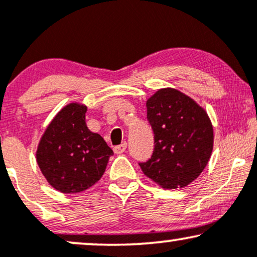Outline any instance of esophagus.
<instances>
[{
	"mask_svg": "<svg viewBox=\"0 0 257 257\" xmlns=\"http://www.w3.org/2000/svg\"><path fill=\"white\" fill-rule=\"evenodd\" d=\"M125 150H126V143H123L118 146H114L113 151H114V153H117V155H120V153L125 152Z\"/></svg>",
	"mask_w": 257,
	"mask_h": 257,
	"instance_id": "34e87169",
	"label": "esophagus"
}]
</instances>
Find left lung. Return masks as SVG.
<instances>
[{"label":"left lung","instance_id":"8db88e82","mask_svg":"<svg viewBox=\"0 0 257 257\" xmlns=\"http://www.w3.org/2000/svg\"><path fill=\"white\" fill-rule=\"evenodd\" d=\"M146 107L155 147L151 158L139 166L163 188L185 187L198 178L210 158V119L194 100L173 88L156 91Z\"/></svg>","mask_w":257,"mask_h":257}]
</instances>
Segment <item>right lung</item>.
<instances>
[{
	"mask_svg": "<svg viewBox=\"0 0 257 257\" xmlns=\"http://www.w3.org/2000/svg\"><path fill=\"white\" fill-rule=\"evenodd\" d=\"M87 107L65 106L47 126L36 152L41 172L63 193L85 191L101 179L113 151L85 124Z\"/></svg>",
	"mask_w": 257,
	"mask_h": 257,
	"instance_id": "right-lung-1",
	"label": "right lung"
}]
</instances>
